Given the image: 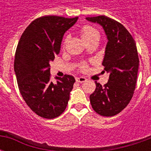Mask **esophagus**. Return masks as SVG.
Masks as SVG:
<instances>
[{"label":"esophagus","mask_w":151,"mask_h":151,"mask_svg":"<svg viewBox=\"0 0 151 151\" xmlns=\"http://www.w3.org/2000/svg\"><path fill=\"white\" fill-rule=\"evenodd\" d=\"M76 81L79 82V83H82V82L86 81V78H84V77H78V78H76Z\"/></svg>","instance_id":"1"}]
</instances>
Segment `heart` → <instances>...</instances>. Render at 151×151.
<instances>
[{
    "instance_id": "b5f03b06",
    "label": "heart",
    "mask_w": 151,
    "mask_h": 151,
    "mask_svg": "<svg viewBox=\"0 0 151 151\" xmlns=\"http://www.w3.org/2000/svg\"><path fill=\"white\" fill-rule=\"evenodd\" d=\"M80 33H81L82 39L84 40L86 43L89 40L95 39V38H99V35L98 30L96 28L91 27V26H89V25H86L84 27H82ZM68 40H69V36H66L65 40H64V44H65L67 43ZM80 67H81V69L82 70H85V69H87V65H86V63H82V65H80Z\"/></svg>"
}]
</instances>
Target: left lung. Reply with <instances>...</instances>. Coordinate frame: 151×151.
Segmentation results:
<instances>
[{
  "instance_id": "obj_1",
  "label": "left lung",
  "mask_w": 151,
  "mask_h": 151,
  "mask_svg": "<svg viewBox=\"0 0 151 151\" xmlns=\"http://www.w3.org/2000/svg\"><path fill=\"white\" fill-rule=\"evenodd\" d=\"M86 19L101 25L108 40L102 65L109 79L104 86L95 82L91 104L99 115L113 116L129 104L136 87L139 65L136 43L126 28L112 18L101 15Z\"/></svg>"
}]
</instances>
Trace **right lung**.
<instances>
[{
	"label": "right lung",
	"instance_id": "right-lung-1",
	"mask_svg": "<svg viewBox=\"0 0 151 151\" xmlns=\"http://www.w3.org/2000/svg\"><path fill=\"white\" fill-rule=\"evenodd\" d=\"M73 18L43 16L26 28L16 49L14 72L22 98L38 116L53 119L65 110L75 79L71 75L51 81L50 61L60 51L65 31L75 24Z\"/></svg>",
	"mask_w": 151,
	"mask_h": 151
}]
</instances>
